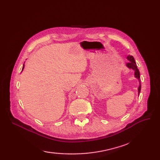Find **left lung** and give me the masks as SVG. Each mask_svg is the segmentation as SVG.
Returning <instances> with one entry per match:
<instances>
[{
	"instance_id": "8db88e82",
	"label": "left lung",
	"mask_w": 160,
	"mask_h": 160,
	"mask_svg": "<svg viewBox=\"0 0 160 160\" xmlns=\"http://www.w3.org/2000/svg\"><path fill=\"white\" fill-rule=\"evenodd\" d=\"M127 59L129 61L126 63V67H128L129 69H132L134 71V76L135 78H137L139 81V85L138 87V95L140 93V91H141V80H140V73L138 69V67L136 65V62L135 61V59L133 56L132 55H128L127 57Z\"/></svg>"
}]
</instances>
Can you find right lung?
Masks as SVG:
<instances>
[{
  "label": "right lung",
  "instance_id": "add662e5",
  "mask_svg": "<svg viewBox=\"0 0 160 160\" xmlns=\"http://www.w3.org/2000/svg\"><path fill=\"white\" fill-rule=\"evenodd\" d=\"M24 67H25V63H24V65H23V67H22V71L24 69Z\"/></svg>",
  "mask_w": 160,
  "mask_h": 160
}]
</instances>
